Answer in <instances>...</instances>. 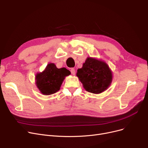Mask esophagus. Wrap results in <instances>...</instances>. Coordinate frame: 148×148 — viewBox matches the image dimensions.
<instances>
[{
  "mask_svg": "<svg viewBox=\"0 0 148 148\" xmlns=\"http://www.w3.org/2000/svg\"><path fill=\"white\" fill-rule=\"evenodd\" d=\"M70 71H71V74L73 75H75V69L74 68H71Z\"/></svg>",
  "mask_w": 148,
  "mask_h": 148,
  "instance_id": "34e87169",
  "label": "esophagus"
}]
</instances>
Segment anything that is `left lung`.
Returning a JSON list of instances; mask_svg holds the SVG:
<instances>
[{
  "mask_svg": "<svg viewBox=\"0 0 148 148\" xmlns=\"http://www.w3.org/2000/svg\"><path fill=\"white\" fill-rule=\"evenodd\" d=\"M76 75L86 91L99 94L110 86L113 80L112 71L104 61L88 57Z\"/></svg>",
  "mask_w": 148,
  "mask_h": 148,
  "instance_id": "1",
  "label": "left lung"
}]
</instances>
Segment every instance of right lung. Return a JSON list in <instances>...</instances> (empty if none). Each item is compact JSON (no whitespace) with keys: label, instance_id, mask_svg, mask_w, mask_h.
<instances>
[{"label":"right lung","instance_id":"obj_1","mask_svg":"<svg viewBox=\"0 0 148 148\" xmlns=\"http://www.w3.org/2000/svg\"><path fill=\"white\" fill-rule=\"evenodd\" d=\"M70 74L71 73L66 68H58L55 64L50 63L42 72L36 74V86L44 95L53 94L60 90L65 78Z\"/></svg>","mask_w":148,"mask_h":148}]
</instances>
